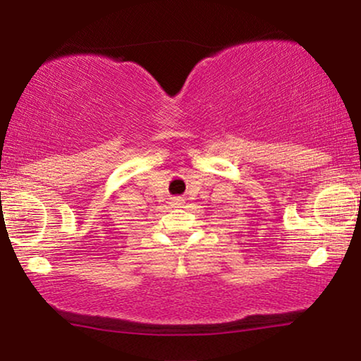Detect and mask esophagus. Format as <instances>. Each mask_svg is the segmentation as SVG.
<instances>
[{
	"mask_svg": "<svg viewBox=\"0 0 361 361\" xmlns=\"http://www.w3.org/2000/svg\"><path fill=\"white\" fill-rule=\"evenodd\" d=\"M171 204H172V207H182L185 204V200L182 199V197H174V199L171 200Z\"/></svg>",
	"mask_w": 361,
	"mask_h": 361,
	"instance_id": "1",
	"label": "esophagus"
}]
</instances>
